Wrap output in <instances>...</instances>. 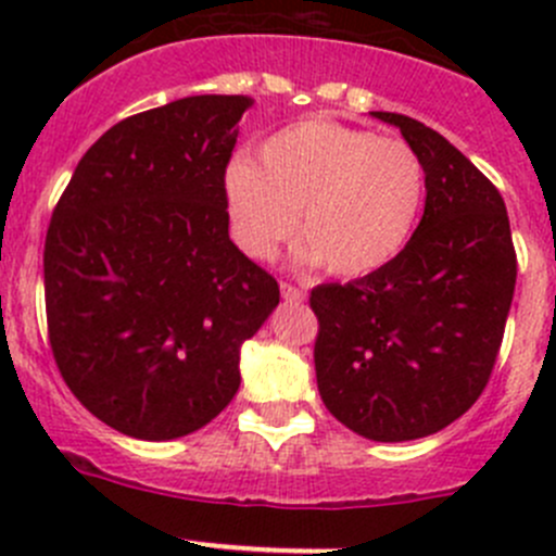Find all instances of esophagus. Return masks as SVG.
I'll return each instance as SVG.
<instances>
[{"mask_svg":"<svg viewBox=\"0 0 556 556\" xmlns=\"http://www.w3.org/2000/svg\"><path fill=\"white\" fill-rule=\"evenodd\" d=\"M282 299L290 301V304H301L306 299V293L301 288H295V285L282 282Z\"/></svg>","mask_w":556,"mask_h":556,"instance_id":"34e87169","label":"esophagus"}]
</instances>
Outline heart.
Segmentation results:
<instances>
[{
  "label": "heart",
  "mask_w": 556,
  "mask_h": 556,
  "mask_svg": "<svg viewBox=\"0 0 556 556\" xmlns=\"http://www.w3.org/2000/svg\"><path fill=\"white\" fill-rule=\"evenodd\" d=\"M223 195L233 242L255 261L274 257L299 226L304 261L323 263L333 277H368L412 242L425 166L403 139L301 121L271 134L255 164L233 161Z\"/></svg>",
  "instance_id": "obj_1"
}]
</instances>
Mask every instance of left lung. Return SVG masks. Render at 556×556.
<instances>
[{
	"mask_svg": "<svg viewBox=\"0 0 556 556\" xmlns=\"http://www.w3.org/2000/svg\"><path fill=\"white\" fill-rule=\"evenodd\" d=\"M371 115L401 128L422 161L425 212L382 271L312 290L314 371L341 425L397 444L444 430L490 382L517 252L503 195L450 139L397 112Z\"/></svg>",
	"mask_w": 556,
	"mask_h": 556,
	"instance_id": "8db88e82",
	"label": "left lung"
}]
</instances>
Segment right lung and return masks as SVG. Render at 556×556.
I'll return each instance as SVG.
<instances>
[{"label": "right lung", "mask_w": 556, "mask_h": 556, "mask_svg": "<svg viewBox=\"0 0 556 556\" xmlns=\"http://www.w3.org/2000/svg\"><path fill=\"white\" fill-rule=\"evenodd\" d=\"M250 97H185L115 123L77 164L45 239L55 366L77 401L142 441L204 428L279 304L228 237L226 166Z\"/></svg>", "instance_id": "obj_1"}]
</instances>
